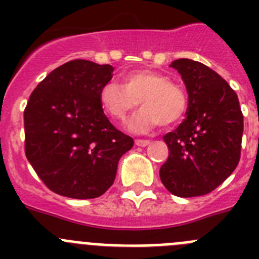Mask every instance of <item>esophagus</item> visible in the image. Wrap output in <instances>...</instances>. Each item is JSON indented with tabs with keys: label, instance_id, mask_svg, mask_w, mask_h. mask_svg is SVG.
Instances as JSON below:
<instances>
[{
	"label": "esophagus",
	"instance_id": "34e87169",
	"mask_svg": "<svg viewBox=\"0 0 259 259\" xmlns=\"http://www.w3.org/2000/svg\"><path fill=\"white\" fill-rule=\"evenodd\" d=\"M135 144H136L137 146H146V145H149L150 141L149 140H141V139H137V140H135Z\"/></svg>",
	"mask_w": 259,
	"mask_h": 259
}]
</instances>
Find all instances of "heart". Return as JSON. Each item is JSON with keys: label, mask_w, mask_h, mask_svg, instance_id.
Wrapping results in <instances>:
<instances>
[{"label": "heart", "mask_w": 259, "mask_h": 259, "mask_svg": "<svg viewBox=\"0 0 259 259\" xmlns=\"http://www.w3.org/2000/svg\"><path fill=\"white\" fill-rule=\"evenodd\" d=\"M123 85L107 81L100 92L104 110L115 120H125L139 105L143 109L128 123L134 132H146L154 125L176 124L187 111V96L166 75L153 70H135L123 75Z\"/></svg>", "instance_id": "b5f03b06"}]
</instances>
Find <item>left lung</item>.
Returning <instances> with one entry per match:
<instances>
[{"label":"left lung","instance_id":"1","mask_svg":"<svg viewBox=\"0 0 259 259\" xmlns=\"http://www.w3.org/2000/svg\"><path fill=\"white\" fill-rule=\"evenodd\" d=\"M170 66L182 75L188 109L184 122L163 136L168 158L159 176L167 191L178 197L203 196L236 168L244 116L235 91L214 70L187 58Z\"/></svg>","mask_w":259,"mask_h":259}]
</instances>
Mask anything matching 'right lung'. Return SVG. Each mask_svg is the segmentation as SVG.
Returning <instances> with one entry per match:
<instances>
[{
	"label": "right lung",
	"mask_w": 259,
	"mask_h": 259,
	"mask_svg": "<svg viewBox=\"0 0 259 259\" xmlns=\"http://www.w3.org/2000/svg\"><path fill=\"white\" fill-rule=\"evenodd\" d=\"M114 67L74 59L53 70L24 110L26 157L54 193L100 197L113 185L118 162L134 146L104 114L101 88Z\"/></svg>",
	"instance_id": "right-lung-1"
}]
</instances>
